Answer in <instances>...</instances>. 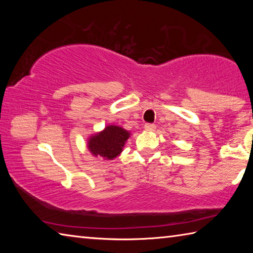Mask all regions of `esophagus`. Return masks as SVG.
<instances>
[{"label": "esophagus", "instance_id": "esophagus-1", "mask_svg": "<svg viewBox=\"0 0 253 253\" xmlns=\"http://www.w3.org/2000/svg\"><path fill=\"white\" fill-rule=\"evenodd\" d=\"M155 125H154V124H149V123H147V124H145V126H144V128L146 130H154L155 129Z\"/></svg>", "mask_w": 253, "mask_h": 253}]
</instances>
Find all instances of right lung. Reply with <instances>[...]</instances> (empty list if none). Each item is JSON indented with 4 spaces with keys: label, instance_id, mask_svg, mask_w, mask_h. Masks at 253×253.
<instances>
[{
    "label": "right lung",
    "instance_id": "right-lung-1",
    "mask_svg": "<svg viewBox=\"0 0 253 253\" xmlns=\"http://www.w3.org/2000/svg\"><path fill=\"white\" fill-rule=\"evenodd\" d=\"M129 132L118 126H107L104 131L89 139V149L95 156L113 160L122 153Z\"/></svg>",
    "mask_w": 253,
    "mask_h": 253
}]
</instances>
